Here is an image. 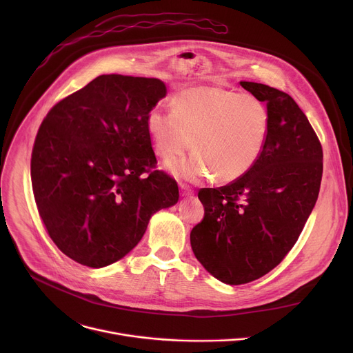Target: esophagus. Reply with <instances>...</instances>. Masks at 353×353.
I'll return each mask as SVG.
<instances>
[{
  "mask_svg": "<svg viewBox=\"0 0 353 353\" xmlns=\"http://www.w3.org/2000/svg\"><path fill=\"white\" fill-rule=\"evenodd\" d=\"M180 192H181V195H192L194 191L187 184L180 183Z\"/></svg>",
  "mask_w": 353,
  "mask_h": 353,
  "instance_id": "1",
  "label": "esophagus"
}]
</instances>
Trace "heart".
<instances>
[{
  "mask_svg": "<svg viewBox=\"0 0 353 353\" xmlns=\"http://www.w3.org/2000/svg\"><path fill=\"white\" fill-rule=\"evenodd\" d=\"M173 106L150 109L146 127L163 159L176 158L190 146L195 150L187 159L168 163L174 176L233 181L256 165L271 125L261 100L221 86H191L174 96Z\"/></svg>",
  "mask_w": 353,
  "mask_h": 353,
  "instance_id": "heart-1",
  "label": "heart"
}]
</instances>
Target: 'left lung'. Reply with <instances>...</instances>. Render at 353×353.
<instances>
[{
	"mask_svg": "<svg viewBox=\"0 0 353 353\" xmlns=\"http://www.w3.org/2000/svg\"><path fill=\"white\" fill-rule=\"evenodd\" d=\"M240 85L267 103L265 146L244 176L198 191L205 215L190 233L196 260L229 285L256 281L281 264L316 205L323 177L320 139L294 100L264 83Z\"/></svg>",
	"mask_w": 353,
	"mask_h": 353,
	"instance_id": "left-lung-1",
	"label": "left lung"
}]
</instances>
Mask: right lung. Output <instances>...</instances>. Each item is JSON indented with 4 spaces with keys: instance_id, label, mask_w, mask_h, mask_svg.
<instances>
[{
    "instance_id": "right-lung-1",
    "label": "right lung",
    "mask_w": 353,
    "mask_h": 353,
    "mask_svg": "<svg viewBox=\"0 0 353 353\" xmlns=\"http://www.w3.org/2000/svg\"><path fill=\"white\" fill-rule=\"evenodd\" d=\"M166 96L157 78L100 75L61 99L39 127L30 161L43 225L71 260L110 265L138 244L155 212L174 205L157 170L146 117Z\"/></svg>"
}]
</instances>
